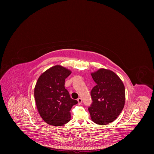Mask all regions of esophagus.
I'll return each mask as SVG.
<instances>
[{
    "instance_id": "esophagus-1",
    "label": "esophagus",
    "mask_w": 154,
    "mask_h": 154,
    "mask_svg": "<svg viewBox=\"0 0 154 154\" xmlns=\"http://www.w3.org/2000/svg\"><path fill=\"white\" fill-rule=\"evenodd\" d=\"M77 102H78V103L80 105V104L82 103V100L81 98H78V99H77Z\"/></svg>"
}]
</instances>
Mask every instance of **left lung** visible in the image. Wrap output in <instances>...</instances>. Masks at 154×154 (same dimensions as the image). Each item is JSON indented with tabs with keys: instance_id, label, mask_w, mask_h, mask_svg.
<instances>
[{
	"instance_id": "8db88e82",
	"label": "left lung",
	"mask_w": 154,
	"mask_h": 154,
	"mask_svg": "<svg viewBox=\"0 0 154 154\" xmlns=\"http://www.w3.org/2000/svg\"><path fill=\"white\" fill-rule=\"evenodd\" d=\"M91 75L96 85L91 92L93 102L88 109L94 123L107 125L114 122L124 109L125 87L122 80L110 70L100 69Z\"/></svg>"
}]
</instances>
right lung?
I'll list each match as a JSON object with an SVG mask.
<instances>
[{"label":"right lung","instance_id":"add662e5","mask_svg":"<svg viewBox=\"0 0 154 154\" xmlns=\"http://www.w3.org/2000/svg\"><path fill=\"white\" fill-rule=\"evenodd\" d=\"M72 72L61 66H53L40 75L34 88L37 110L47 124L62 126L70 120V110L78 103L65 88V80Z\"/></svg>","mask_w":154,"mask_h":154}]
</instances>
